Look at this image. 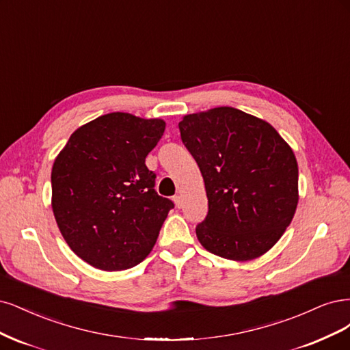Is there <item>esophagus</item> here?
<instances>
[{
  "mask_svg": "<svg viewBox=\"0 0 350 350\" xmlns=\"http://www.w3.org/2000/svg\"><path fill=\"white\" fill-rule=\"evenodd\" d=\"M173 200H174V204H176V208L180 209V208L183 206V200H182V198H180V196H174Z\"/></svg>",
  "mask_w": 350,
  "mask_h": 350,
  "instance_id": "1",
  "label": "esophagus"
}]
</instances>
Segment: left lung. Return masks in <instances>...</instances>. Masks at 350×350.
Here are the masks:
<instances>
[{"label": "left lung", "mask_w": 350, "mask_h": 350, "mask_svg": "<svg viewBox=\"0 0 350 350\" xmlns=\"http://www.w3.org/2000/svg\"><path fill=\"white\" fill-rule=\"evenodd\" d=\"M180 137L205 182L208 215L196 225L213 254L245 262L265 254L298 204V164L267 122L234 107L187 115Z\"/></svg>", "instance_id": "left-lung-1"}]
</instances>
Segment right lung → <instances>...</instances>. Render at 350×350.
<instances>
[{
	"label": "right lung",
	"instance_id": "1",
	"mask_svg": "<svg viewBox=\"0 0 350 350\" xmlns=\"http://www.w3.org/2000/svg\"><path fill=\"white\" fill-rule=\"evenodd\" d=\"M161 119L109 113L78 128L52 167V209L71 250L101 270H125L150 254L174 204L157 193L145 159Z\"/></svg>",
	"mask_w": 350,
	"mask_h": 350
}]
</instances>
